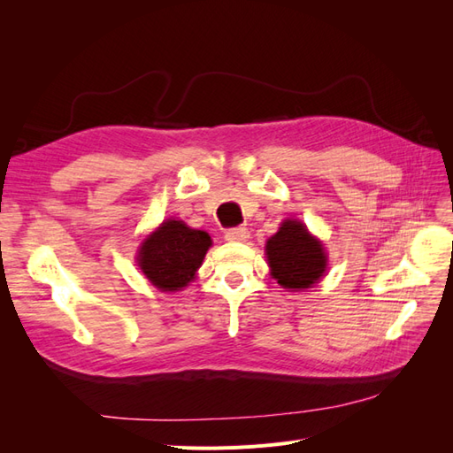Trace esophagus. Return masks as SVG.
Wrapping results in <instances>:
<instances>
[{
    "instance_id": "obj_1",
    "label": "esophagus",
    "mask_w": 453,
    "mask_h": 453,
    "mask_svg": "<svg viewBox=\"0 0 453 453\" xmlns=\"http://www.w3.org/2000/svg\"><path fill=\"white\" fill-rule=\"evenodd\" d=\"M248 238H250V230L245 226L228 228L225 232V240H228V242H248Z\"/></svg>"
}]
</instances>
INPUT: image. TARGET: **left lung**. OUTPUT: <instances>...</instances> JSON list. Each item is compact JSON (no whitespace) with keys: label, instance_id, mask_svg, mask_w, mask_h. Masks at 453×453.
Returning a JSON list of instances; mask_svg holds the SVG:
<instances>
[{"label":"left lung","instance_id":"left-lung-1","mask_svg":"<svg viewBox=\"0 0 453 453\" xmlns=\"http://www.w3.org/2000/svg\"><path fill=\"white\" fill-rule=\"evenodd\" d=\"M270 273L283 289L303 291L318 283L326 270L323 243L311 236L298 219H285L280 230L266 242Z\"/></svg>","mask_w":453,"mask_h":453}]
</instances>
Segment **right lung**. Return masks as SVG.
Returning a JSON list of instances; mask_svg holds the SVG:
<instances>
[{
	"label": "right lung",
	"instance_id": "right-lung-1",
	"mask_svg": "<svg viewBox=\"0 0 453 453\" xmlns=\"http://www.w3.org/2000/svg\"><path fill=\"white\" fill-rule=\"evenodd\" d=\"M210 245L208 232L168 219L140 245L138 266L157 289L181 291L195 280Z\"/></svg>",
	"mask_w": 453,
	"mask_h": 453
}]
</instances>
